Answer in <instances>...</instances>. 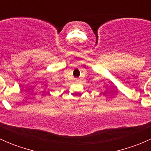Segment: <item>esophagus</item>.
<instances>
[{
  "label": "esophagus",
  "mask_w": 151,
  "mask_h": 151,
  "mask_svg": "<svg viewBox=\"0 0 151 151\" xmlns=\"http://www.w3.org/2000/svg\"><path fill=\"white\" fill-rule=\"evenodd\" d=\"M75 81H76V82H78V80H77V79H76Z\"/></svg>",
  "instance_id": "34e87169"
}]
</instances>
